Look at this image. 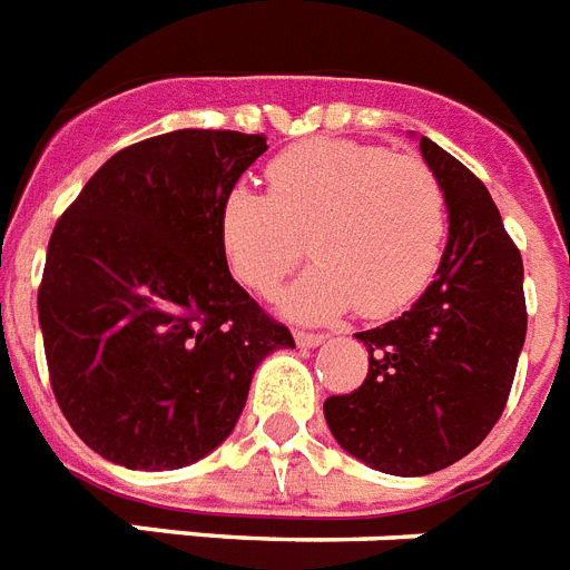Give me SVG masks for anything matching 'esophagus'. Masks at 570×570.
Here are the masks:
<instances>
[{
  "label": "esophagus",
  "instance_id": "34e87169",
  "mask_svg": "<svg viewBox=\"0 0 570 570\" xmlns=\"http://www.w3.org/2000/svg\"><path fill=\"white\" fill-rule=\"evenodd\" d=\"M295 342L298 347H318L324 342V333H307V330H295Z\"/></svg>",
  "mask_w": 570,
  "mask_h": 570
}]
</instances>
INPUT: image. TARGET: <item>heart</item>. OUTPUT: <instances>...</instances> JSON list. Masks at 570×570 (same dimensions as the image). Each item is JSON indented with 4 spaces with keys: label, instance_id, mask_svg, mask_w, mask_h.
<instances>
[{
    "label": "heart",
    "instance_id": "b5f03b06",
    "mask_svg": "<svg viewBox=\"0 0 570 570\" xmlns=\"http://www.w3.org/2000/svg\"><path fill=\"white\" fill-rule=\"evenodd\" d=\"M272 194L237 185L219 208V246L234 277L269 295L307 252L309 266L284 295L295 318L322 322L356 307L385 318L423 293L449 226L446 188L411 153L315 138L266 167Z\"/></svg>",
    "mask_w": 570,
    "mask_h": 570
}]
</instances>
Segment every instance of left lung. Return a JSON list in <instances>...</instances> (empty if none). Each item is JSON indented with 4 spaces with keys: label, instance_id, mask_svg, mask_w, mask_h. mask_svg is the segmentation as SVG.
<instances>
[{
    "label": "left lung",
    "instance_id": "obj_1",
    "mask_svg": "<svg viewBox=\"0 0 570 570\" xmlns=\"http://www.w3.org/2000/svg\"><path fill=\"white\" fill-rule=\"evenodd\" d=\"M449 203V243L429 289L382 327L356 333L367 376L327 396L344 452L389 475L446 470L492 432L528 333L524 266L484 181L420 136Z\"/></svg>",
    "mask_w": 570,
    "mask_h": 570
}]
</instances>
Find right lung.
<instances>
[{"label":"right lung","mask_w":570,"mask_h":570,"mask_svg":"<svg viewBox=\"0 0 570 570\" xmlns=\"http://www.w3.org/2000/svg\"><path fill=\"white\" fill-rule=\"evenodd\" d=\"M266 136L174 130L124 147L57 219L37 293L49 380L86 446L179 470L232 434L293 333L228 272L219 208Z\"/></svg>","instance_id":"1"}]
</instances>
